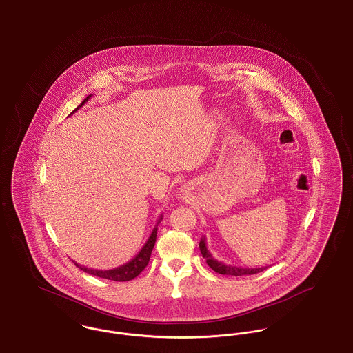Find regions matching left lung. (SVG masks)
Instances as JSON below:
<instances>
[{"instance_id":"left-lung-1","label":"left lung","mask_w":353,"mask_h":353,"mask_svg":"<svg viewBox=\"0 0 353 353\" xmlns=\"http://www.w3.org/2000/svg\"><path fill=\"white\" fill-rule=\"evenodd\" d=\"M200 250H201L202 256L206 259V263L209 265L210 269L214 270L216 272L222 274V275H233V276H242V275H252L261 272L268 268H239V266H232V265H225L222 262L217 261L216 258H213V255L208 250L206 246V238L202 236L200 241Z\"/></svg>"}]
</instances>
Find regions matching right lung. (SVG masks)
I'll return each mask as SVG.
<instances>
[{"label":"right lung","instance_id":"right-lung-1","mask_svg":"<svg viewBox=\"0 0 353 353\" xmlns=\"http://www.w3.org/2000/svg\"><path fill=\"white\" fill-rule=\"evenodd\" d=\"M92 95H88L85 99H84L75 110H74V112L77 111V110H79L82 105H83L85 101H88L90 98H91ZM72 112V114H74ZM161 219H163V216H160V219H157V223H156V226L153 228V230H152L151 235H150V238H148V241L145 242V245L141 248V250L137 252V255L134 256L130 262H127L125 265H121V266H119L117 269H111V270H94V269H88V268H84L82 265H79V263H77V262H74V265L77 266V268H79L81 270H83L84 272H88V274H91V275H94V276H99V278H104V279H110V281H117V282H127V281H131V279H134L136 278L143 270L147 268V265H148V262H150V258H151V252L152 249H153V246H154V242H156V235H157V226H159V223L161 222Z\"/></svg>","mask_w":353,"mask_h":353}]
</instances>
